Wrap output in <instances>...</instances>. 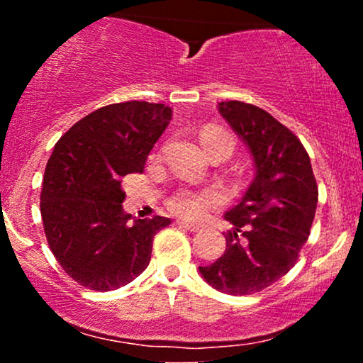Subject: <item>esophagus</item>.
Returning <instances> with one entry per match:
<instances>
[{
    "label": "esophagus",
    "mask_w": 363,
    "mask_h": 363,
    "mask_svg": "<svg viewBox=\"0 0 363 363\" xmlns=\"http://www.w3.org/2000/svg\"><path fill=\"white\" fill-rule=\"evenodd\" d=\"M179 225H181V227H184V228H187V230H191V232H198L199 230V225H196V223H189V222H184V220H179L177 222Z\"/></svg>",
    "instance_id": "esophagus-1"
}]
</instances>
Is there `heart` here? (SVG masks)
Returning <instances> with one entry per match:
<instances>
[{"instance_id": "heart-1", "label": "heart", "mask_w": 363, "mask_h": 363, "mask_svg": "<svg viewBox=\"0 0 363 363\" xmlns=\"http://www.w3.org/2000/svg\"><path fill=\"white\" fill-rule=\"evenodd\" d=\"M201 145L206 150V153L210 155L216 147H222V145H230L234 150V141H232L230 135L225 133L220 128H205L201 131ZM216 203V194L215 193H199V191H191V189H181L176 194L170 196L169 199V208L174 213L182 216V218L194 220L199 218L208 206H211Z\"/></svg>"}]
</instances>
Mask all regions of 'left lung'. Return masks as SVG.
<instances>
[{
	"instance_id": "1",
	"label": "left lung",
	"mask_w": 363,
	"mask_h": 363,
	"mask_svg": "<svg viewBox=\"0 0 363 363\" xmlns=\"http://www.w3.org/2000/svg\"><path fill=\"white\" fill-rule=\"evenodd\" d=\"M218 112L247 147L256 174L239 205L225 213L234 225L225 252L199 273L223 294L249 295L297 262L314 222L318 184L301 140L269 112L239 101L220 102Z\"/></svg>"
}]
</instances>
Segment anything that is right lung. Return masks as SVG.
I'll return each instance as SVG.
<instances>
[{
  "mask_svg": "<svg viewBox=\"0 0 363 363\" xmlns=\"http://www.w3.org/2000/svg\"><path fill=\"white\" fill-rule=\"evenodd\" d=\"M172 119L165 104L101 107L61 136L45 165L40 215L61 268L90 290L128 285L147 269L153 237L170 218L133 220L123 210L121 179L143 172Z\"/></svg>",
  "mask_w": 363,
  "mask_h": 363,
  "instance_id": "obj_1",
  "label": "right lung"
}]
</instances>
